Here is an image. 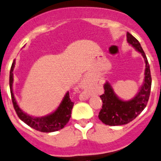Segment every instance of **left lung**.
<instances>
[{
  "mask_svg": "<svg viewBox=\"0 0 161 161\" xmlns=\"http://www.w3.org/2000/svg\"><path fill=\"white\" fill-rule=\"evenodd\" d=\"M127 42L140 52L144 58L146 63L144 82L136 96L130 101L119 99L114 93L110 84L109 82L105 84L104 93L100 96L103 106L98 116L103 123L109 126L127 124L133 120L145 109L150 97L152 79L147 58L140 42L129 32H127Z\"/></svg>",
  "mask_w": 161,
  "mask_h": 161,
  "instance_id": "1",
  "label": "left lung"
}]
</instances>
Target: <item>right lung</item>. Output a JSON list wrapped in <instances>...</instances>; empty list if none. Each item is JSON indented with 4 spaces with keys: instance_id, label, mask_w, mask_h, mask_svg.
<instances>
[{
    "instance_id": "1",
    "label": "right lung",
    "mask_w": 161,
    "mask_h": 161,
    "mask_svg": "<svg viewBox=\"0 0 161 161\" xmlns=\"http://www.w3.org/2000/svg\"><path fill=\"white\" fill-rule=\"evenodd\" d=\"M14 64L15 60H14L11 71H10L9 84L14 108V110L20 119H21L24 123L28 125L30 127L38 130V131L43 132V133H51V132L58 131V130L62 129L69 121L74 105V103L72 102L70 97H69V92H67V93L64 96L62 103L59 105L58 109L52 114L43 116V117H33V116L26 114L20 109L18 105L17 104L16 99H15L13 93V70L14 68Z\"/></svg>"
}]
</instances>
